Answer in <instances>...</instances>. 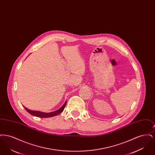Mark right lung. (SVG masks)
Wrapping results in <instances>:
<instances>
[{"label": "right lung", "mask_w": 155, "mask_h": 155, "mask_svg": "<svg viewBox=\"0 0 155 155\" xmlns=\"http://www.w3.org/2000/svg\"><path fill=\"white\" fill-rule=\"evenodd\" d=\"M67 101L58 110L54 111H52V112H50V113H44V112H42V111H34L30 110L27 108H26L25 106H23V107H24V109L27 111L32 116H37L38 117H41V118H47V117H53L55 116L58 114H59V113H60L61 112H62L66 105Z\"/></svg>", "instance_id": "1"}]
</instances>
